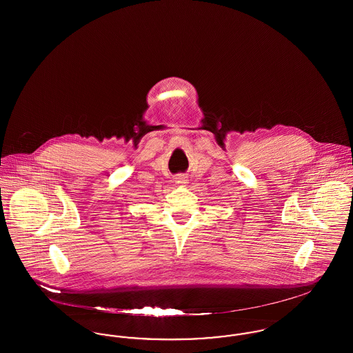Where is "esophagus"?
Listing matches in <instances>:
<instances>
[{
  "instance_id": "34e87169",
  "label": "esophagus",
  "mask_w": 353,
  "mask_h": 353,
  "mask_svg": "<svg viewBox=\"0 0 353 353\" xmlns=\"http://www.w3.org/2000/svg\"><path fill=\"white\" fill-rule=\"evenodd\" d=\"M176 183L180 185L188 184V177L185 174H177L176 177Z\"/></svg>"
}]
</instances>
